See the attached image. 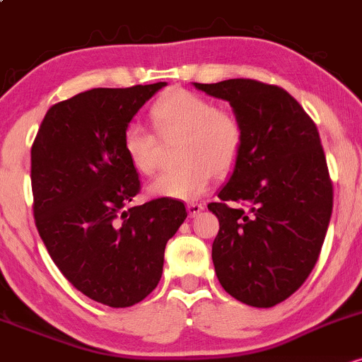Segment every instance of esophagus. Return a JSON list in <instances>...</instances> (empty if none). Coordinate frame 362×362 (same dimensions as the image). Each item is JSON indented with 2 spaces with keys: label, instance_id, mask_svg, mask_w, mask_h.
Returning <instances> with one entry per match:
<instances>
[{
  "label": "esophagus",
  "instance_id": "34e87169",
  "mask_svg": "<svg viewBox=\"0 0 362 362\" xmlns=\"http://www.w3.org/2000/svg\"><path fill=\"white\" fill-rule=\"evenodd\" d=\"M186 209H188L189 217H197V215H200L203 210H205V205H203V203H188Z\"/></svg>",
  "mask_w": 362,
  "mask_h": 362
}]
</instances>
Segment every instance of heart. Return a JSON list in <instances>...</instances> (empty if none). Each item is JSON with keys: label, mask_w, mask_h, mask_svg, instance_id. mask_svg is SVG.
I'll return each instance as SVG.
<instances>
[{"label": "heart", "mask_w": 362, "mask_h": 362, "mask_svg": "<svg viewBox=\"0 0 362 362\" xmlns=\"http://www.w3.org/2000/svg\"><path fill=\"white\" fill-rule=\"evenodd\" d=\"M164 140L181 138V168L160 174L148 185V194L173 200H197L215 180L234 168L243 148V127L238 117L221 111L212 100L188 90L160 97L150 111ZM124 156L136 173H156L160 165L159 136L138 121L123 132Z\"/></svg>", "instance_id": "obj_1"}]
</instances>
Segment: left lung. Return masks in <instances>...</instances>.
Returning a JSON list of instances; mask_svg holds the SVG:
<instances>
[{
  "instance_id": "left-lung-1",
  "label": "left lung",
  "mask_w": 362,
  "mask_h": 362,
  "mask_svg": "<svg viewBox=\"0 0 362 362\" xmlns=\"http://www.w3.org/2000/svg\"><path fill=\"white\" fill-rule=\"evenodd\" d=\"M193 87L227 100L245 135L218 202L209 203L218 218L215 274L238 301L272 308L311 274L330 224L334 189L318 129L275 85L233 78Z\"/></svg>"
}]
</instances>
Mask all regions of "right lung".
Listing matches in <instances>:
<instances>
[{
  "instance_id": "right-lung-1",
  "label": "right lung",
  "mask_w": 362,
  "mask_h": 362,
  "mask_svg": "<svg viewBox=\"0 0 362 362\" xmlns=\"http://www.w3.org/2000/svg\"><path fill=\"white\" fill-rule=\"evenodd\" d=\"M165 82L92 88L54 104L32 145L34 217L61 274L93 301L128 308L157 287L165 245L186 218L173 198L140 192L123 132Z\"/></svg>"
}]
</instances>
